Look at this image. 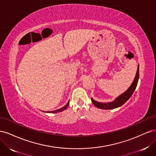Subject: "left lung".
I'll use <instances>...</instances> for the list:
<instances>
[{
    "label": "left lung",
    "instance_id": "left-lung-1",
    "mask_svg": "<svg viewBox=\"0 0 156 156\" xmlns=\"http://www.w3.org/2000/svg\"><path fill=\"white\" fill-rule=\"evenodd\" d=\"M139 77V65H138L137 70H136V75L133 83H132L131 86L126 92H124L123 94H122L119 96H118L115 100L112 102L101 103V102L96 101L94 100H93L92 98H91V100L94 105L99 108H101V109H112V108L119 107L122 105H124V103L129 100V98L134 92L135 90L136 87V85H137Z\"/></svg>",
    "mask_w": 156,
    "mask_h": 156
}]
</instances>
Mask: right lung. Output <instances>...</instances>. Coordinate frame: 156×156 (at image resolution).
I'll return each instance as SVG.
<instances>
[{
    "instance_id": "right-lung-1",
    "label": "right lung",
    "mask_w": 156,
    "mask_h": 156,
    "mask_svg": "<svg viewBox=\"0 0 156 156\" xmlns=\"http://www.w3.org/2000/svg\"><path fill=\"white\" fill-rule=\"evenodd\" d=\"M69 103V101L67 103V104L64 107H62V108H59V109L55 110V111H49V112H49V113H56V112H61V111H64V110H65V109H66L67 107H68Z\"/></svg>"
}]
</instances>
